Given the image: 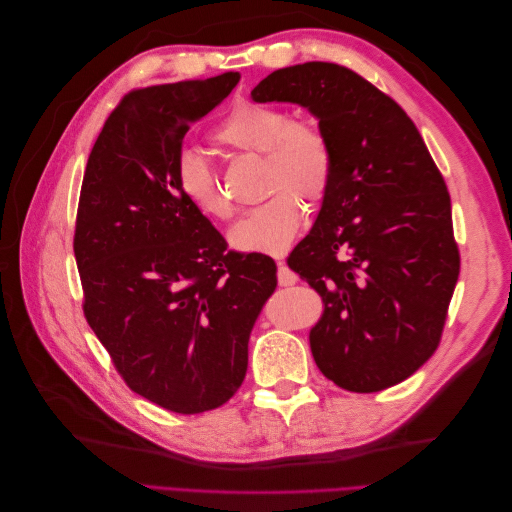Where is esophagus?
<instances>
[{"mask_svg":"<svg viewBox=\"0 0 512 512\" xmlns=\"http://www.w3.org/2000/svg\"><path fill=\"white\" fill-rule=\"evenodd\" d=\"M277 282H280V286H294L299 282V275L290 271L284 260H280L277 262Z\"/></svg>","mask_w":512,"mask_h":512,"instance_id":"1","label":"esophagus"}]
</instances>
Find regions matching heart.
I'll return each mask as SVG.
<instances>
[{
	"label": "heart",
	"instance_id": "obj_1",
	"mask_svg": "<svg viewBox=\"0 0 512 512\" xmlns=\"http://www.w3.org/2000/svg\"><path fill=\"white\" fill-rule=\"evenodd\" d=\"M215 143L232 151L262 153V192L267 198L247 209L230 228L228 243L237 252L284 254L303 220V203H320L333 179L329 138L314 121L290 119L269 104L239 102L213 132ZM177 190L185 203L205 218L224 220L230 203L224 198L207 158L185 147L175 160Z\"/></svg>",
	"mask_w": 512,
	"mask_h": 512
}]
</instances>
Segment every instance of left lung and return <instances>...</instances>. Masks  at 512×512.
<instances>
[{
  "label": "left lung",
  "instance_id": "1",
  "mask_svg": "<svg viewBox=\"0 0 512 512\" xmlns=\"http://www.w3.org/2000/svg\"><path fill=\"white\" fill-rule=\"evenodd\" d=\"M254 102L318 119L333 179L288 267L322 297L318 369L352 393L404 382L436 352L459 277L451 196L412 119L356 72L307 61L271 72Z\"/></svg>",
  "mask_w": 512,
  "mask_h": 512
}]
</instances>
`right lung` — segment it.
I'll return each mask as SVG.
<instances>
[{"label":"right lung","mask_w":512,"mask_h":512,"mask_svg":"<svg viewBox=\"0 0 512 512\" xmlns=\"http://www.w3.org/2000/svg\"><path fill=\"white\" fill-rule=\"evenodd\" d=\"M239 79L226 72L123 96L89 153L76 213L89 327L134 393L177 414L237 393L254 322L277 286L273 258L230 252L175 181L185 132Z\"/></svg>","instance_id":"obj_1"}]
</instances>
